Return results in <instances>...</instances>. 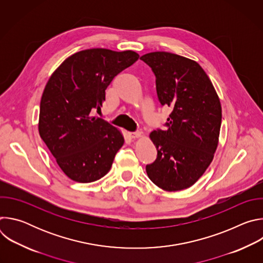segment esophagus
Here are the masks:
<instances>
[{"instance_id": "1", "label": "esophagus", "mask_w": 263, "mask_h": 263, "mask_svg": "<svg viewBox=\"0 0 263 263\" xmlns=\"http://www.w3.org/2000/svg\"><path fill=\"white\" fill-rule=\"evenodd\" d=\"M128 135L132 139H136V138H140L142 136V133L141 132H128Z\"/></svg>"}]
</instances>
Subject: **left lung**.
I'll return each mask as SVG.
<instances>
[{
    "label": "left lung",
    "instance_id": "left-lung-1",
    "mask_svg": "<svg viewBox=\"0 0 263 263\" xmlns=\"http://www.w3.org/2000/svg\"><path fill=\"white\" fill-rule=\"evenodd\" d=\"M152 67L161 105L172 108L167 129L149 134L157 148L145 166L151 181L165 192L193 186L213 160L218 144L221 106L216 90L195 60L168 52L140 57Z\"/></svg>",
    "mask_w": 263,
    "mask_h": 263
}]
</instances>
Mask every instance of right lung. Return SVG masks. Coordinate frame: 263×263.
<instances>
[{
    "label": "right lung",
    "instance_id": "add662e5",
    "mask_svg": "<svg viewBox=\"0 0 263 263\" xmlns=\"http://www.w3.org/2000/svg\"><path fill=\"white\" fill-rule=\"evenodd\" d=\"M138 58L130 50H83L67 57L48 80L41 100L39 132L72 181L93 182L110 171L124 135L91 115L101 111L112 79Z\"/></svg>",
    "mask_w": 263,
    "mask_h": 263
}]
</instances>
